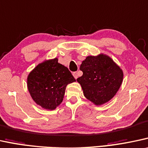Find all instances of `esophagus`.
<instances>
[{
    "mask_svg": "<svg viewBox=\"0 0 148 148\" xmlns=\"http://www.w3.org/2000/svg\"><path fill=\"white\" fill-rule=\"evenodd\" d=\"M73 76H74V77L75 78V79H77L78 78V74H77V72H73Z\"/></svg>",
    "mask_w": 148,
    "mask_h": 148,
    "instance_id": "obj_1",
    "label": "esophagus"
}]
</instances>
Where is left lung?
Returning <instances> with one entry per match:
<instances>
[{
  "instance_id": "obj_1",
  "label": "left lung",
  "mask_w": 148,
  "mask_h": 148,
  "mask_svg": "<svg viewBox=\"0 0 148 148\" xmlns=\"http://www.w3.org/2000/svg\"><path fill=\"white\" fill-rule=\"evenodd\" d=\"M80 70L83 74L76 80L85 98L96 106L111 100L123 82V70L109 56L103 53L88 56L82 62Z\"/></svg>"
}]
</instances>
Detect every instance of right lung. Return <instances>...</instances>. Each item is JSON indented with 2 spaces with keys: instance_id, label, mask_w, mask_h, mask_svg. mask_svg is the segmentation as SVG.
I'll return each mask as SVG.
<instances>
[{
  "instance_id": "right-lung-1",
  "label": "right lung",
  "mask_w": 148,
  "mask_h": 148,
  "mask_svg": "<svg viewBox=\"0 0 148 148\" xmlns=\"http://www.w3.org/2000/svg\"><path fill=\"white\" fill-rule=\"evenodd\" d=\"M75 81L68 68L55 58L39 63L30 72L27 88L37 105L52 111L62 102L66 86Z\"/></svg>"
}]
</instances>
